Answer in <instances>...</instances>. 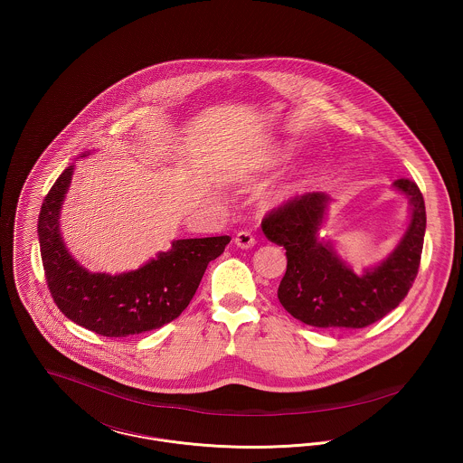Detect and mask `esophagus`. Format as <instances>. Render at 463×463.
<instances>
[{
	"label": "esophagus",
	"mask_w": 463,
	"mask_h": 463,
	"mask_svg": "<svg viewBox=\"0 0 463 463\" xmlns=\"http://www.w3.org/2000/svg\"><path fill=\"white\" fill-rule=\"evenodd\" d=\"M234 242L242 250H248V248H253L257 241H255V236L250 231H240L234 238Z\"/></svg>",
	"instance_id": "obj_1"
}]
</instances>
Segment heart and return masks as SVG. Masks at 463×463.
I'll return each mask as SVG.
<instances>
[{
    "instance_id": "obj_1",
    "label": "heart",
    "mask_w": 463,
    "mask_h": 463,
    "mask_svg": "<svg viewBox=\"0 0 463 463\" xmlns=\"http://www.w3.org/2000/svg\"><path fill=\"white\" fill-rule=\"evenodd\" d=\"M283 159H285V155H281V153H279V155L270 156V157H265L264 161L259 165V168H260V170L274 168V166H276V165H279ZM285 194H288V191L283 193V196H285Z\"/></svg>"
}]
</instances>
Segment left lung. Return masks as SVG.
Masks as SVG:
<instances>
[{
    "label": "left lung",
    "instance_id": "1",
    "mask_svg": "<svg viewBox=\"0 0 463 463\" xmlns=\"http://www.w3.org/2000/svg\"><path fill=\"white\" fill-rule=\"evenodd\" d=\"M394 187L410 199V225L394 251L363 274H355L330 241L319 240L328 194L307 193L265 215V238L287 250L278 298L295 319L314 328H364L404 300L419 274L427 217L413 180L399 178Z\"/></svg>",
    "mask_w": 463,
    "mask_h": 463
}]
</instances>
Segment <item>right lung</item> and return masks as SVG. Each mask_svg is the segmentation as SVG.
<instances>
[{
  "instance_id": "obj_1",
  "label": "right lung",
  "mask_w": 463,
  "mask_h": 463,
  "mask_svg": "<svg viewBox=\"0 0 463 463\" xmlns=\"http://www.w3.org/2000/svg\"><path fill=\"white\" fill-rule=\"evenodd\" d=\"M72 170L74 165L67 166L55 180L38 219L44 278L57 307L67 319L102 336L138 335L174 321L189 306L206 267L221 257L231 238L175 240L168 251L157 253L137 270L116 276L90 272L71 257L59 229Z\"/></svg>"
}]
</instances>
